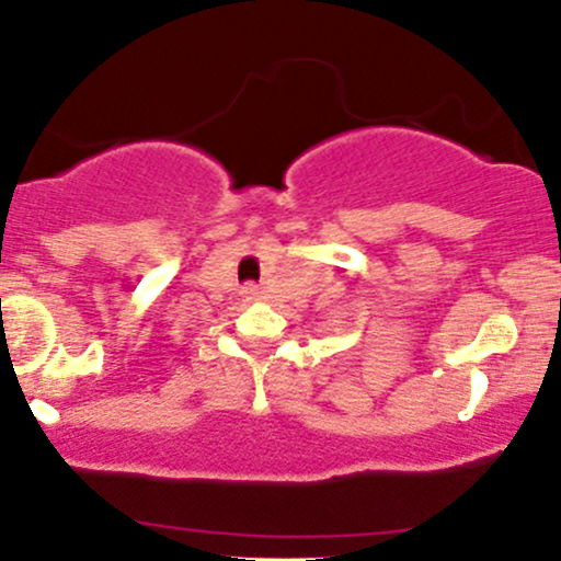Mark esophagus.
<instances>
[{"mask_svg": "<svg viewBox=\"0 0 561 561\" xmlns=\"http://www.w3.org/2000/svg\"><path fill=\"white\" fill-rule=\"evenodd\" d=\"M242 295H244V300H255V298H259V287L248 285V287L242 289Z\"/></svg>", "mask_w": 561, "mask_h": 561, "instance_id": "34e87169", "label": "esophagus"}]
</instances>
